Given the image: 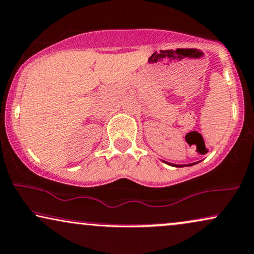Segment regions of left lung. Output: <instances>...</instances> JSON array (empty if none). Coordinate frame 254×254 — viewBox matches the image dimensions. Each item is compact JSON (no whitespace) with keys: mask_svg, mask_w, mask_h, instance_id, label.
Instances as JSON below:
<instances>
[{"mask_svg":"<svg viewBox=\"0 0 254 254\" xmlns=\"http://www.w3.org/2000/svg\"><path fill=\"white\" fill-rule=\"evenodd\" d=\"M166 164H167V162H166ZM192 165L193 164H190V165H187V166H192ZM172 166H174V167H179V165H178V166L177 165H172Z\"/></svg>","mask_w":254,"mask_h":254,"instance_id":"1","label":"left lung"}]
</instances>
